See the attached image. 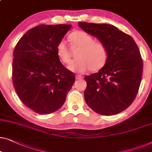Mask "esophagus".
Here are the masks:
<instances>
[{
    "instance_id": "1",
    "label": "esophagus",
    "mask_w": 152,
    "mask_h": 152,
    "mask_svg": "<svg viewBox=\"0 0 152 152\" xmlns=\"http://www.w3.org/2000/svg\"><path fill=\"white\" fill-rule=\"evenodd\" d=\"M75 78L76 80H81V79H82V76L80 75H76Z\"/></svg>"
}]
</instances>
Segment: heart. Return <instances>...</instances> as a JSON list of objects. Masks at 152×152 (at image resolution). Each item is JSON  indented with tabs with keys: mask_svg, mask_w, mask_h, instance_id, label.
<instances>
[{
	"mask_svg": "<svg viewBox=\"0 0 152 152\" xmlns=\"http://www.w3.org/2000/svg\"><path fill=\"white\" fill-rule=\"evenodd\" d=\"M69 39L72 45L80 47L75 55L77 59L68 65L67 68L70 71L82 73L90 69L97 71L105 64L107 51L103 43L95 42L91 35L83 31L72 32ZM56 53L61 62H69L70 53L64 39H61L57 45Z\"/></svg>",
	"mask_w": 152,
	"mask_h": 152,
	"instance_id": "b5f03b06",
	"label": "heart"
}]
</instances>
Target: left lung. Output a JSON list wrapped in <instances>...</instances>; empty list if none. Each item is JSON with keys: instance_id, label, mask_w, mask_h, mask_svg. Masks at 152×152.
I'll list each match as a JSON object with an SVG mask.
<instances>
[{"instance_id": "left-lung-1", "label": "left lung", "mask_w": 152, "mask_h": 152, "mask_svg": "<svg viewBox=\"0 0 152 152\" xmlns=\"http://www.w3.org/2000/svg\"><path fill=\"white\" fill-rule=\"evenodd\" d=\"M78 25L97 38L107 51L103 67L84 77L86 102L102 115L121 113L134 100L140 86L142 60L139 49L130 36L114 25L81 22Z\"/></svg>"}]
</instances>
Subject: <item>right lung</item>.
I'll list each match as a JSON object with an SVG mask.
<instances>
[{
	"mask_svg": "<svg viewBox=\"0 0 152 152\" xmlns=\"http://www.w3.org/2000/svg\"><path fill=\"white\" fill-rule=\"evenodd\" d=\"M71 25H40L20 39L14 50L12 80L24 104L41 114L64 103L75 78L57 56L56 47Z\"/></svg>",
	"mask_w": 152,
	"mask_h": 152,
	"instance_id": "right-lung-1",
	"label": "right lung"
}]
</instances>
